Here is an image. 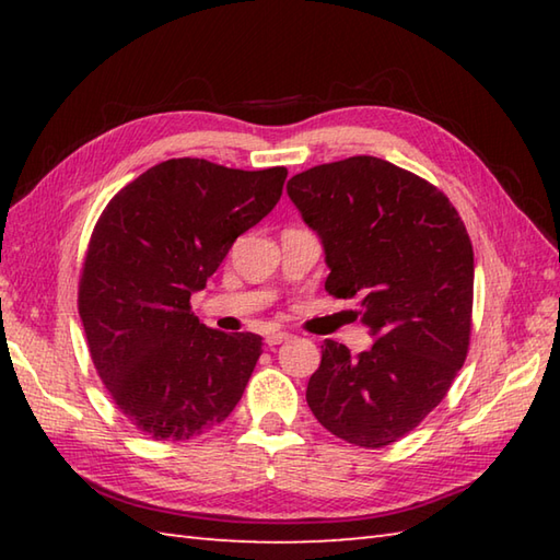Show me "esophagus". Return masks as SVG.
<instances>
[{
	"instance_id": "obj_1",
	"label": "esophagus",
	"mask_w": 560,
	"mask_h": 560,
	"mask_svg": "<svg viewBox=\"0 0 560 560\" xmlns=\"http://www.w3.org/2000/svg\"><path fill=\"white\" fill-rule=\"evenodd\" d=\"M287 339H291V335L289 331H271V335H267V343L269 347H277V343H281V341H287Z\"/></svg>"
}]
</instances>
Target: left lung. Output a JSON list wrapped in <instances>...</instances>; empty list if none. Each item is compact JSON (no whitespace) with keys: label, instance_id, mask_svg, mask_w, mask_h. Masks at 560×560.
I'll return each mask as SVG.
<instances>
[{"label":"left lung","instance_id":"1","mask_svg":"<svg viewBox=\"0 0 560 560\" xmlns=\"http://www.w3.org/2000/svg\"><path fill=\"white\" fill-rule=\"evenodd\" d=\"M287 192L323 241L327 293H361V323L375 337L359 355L323 343L307 407L347 443H397L445 399L467 359L469 233L435 185L375 156L315 165Z\"/></svg>","mask_w":560,"mask_h":560}]
</instances>
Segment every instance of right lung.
I'll list each match as a JSON object with an SVG mask.
<instances>
[{"label":"right lung","instance_id":"1","mask_svg":"<svg viewBox=\"0 0 560 560\" xmlns=\"http://www.w3.org/2000/svg\"><path fill=\"white\" fill-rule=\"evenodd\" d=\"M287 175L283 165L237 171L171 159L103 209L83 259L79 315L105 389L149 438L201 435L241 401L261 337L205 327L189 295L277 207Z\"/></svg>","mask_w":560,"mask_h":560}]
</instances>
